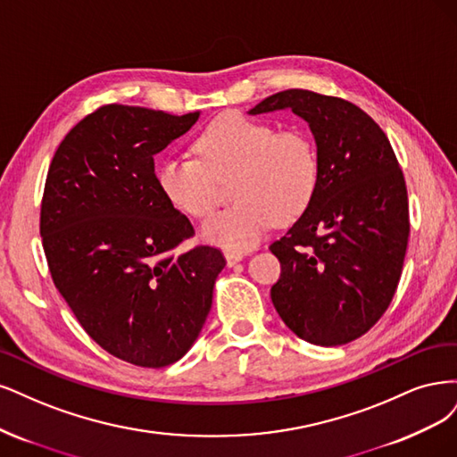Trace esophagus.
Listing matches in <instances>:
<instances>
[{
  "label": "esophagus",
  "instance_id": "34e87169",
  "mask_svg": "<svg viewBox=\"0 0 457 457\" xmlns=\"http://www.w3.org/2000/svg\"><path fill=\"white\" fill-rule=\"evenodd\" d=\"M245 258L243 253H235V250H226V260H228V266H235V263L241 262Z\"/></svg>",
  "mask_w": 457,
  "mask_h": 457
}]
</instances>
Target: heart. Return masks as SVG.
<instances>
[{
  "label": "heart",
  "mask_w": 457,
  "mask_h": 457,
  "mask_svg": "<svg viewBox=\"0 0 457 457\" xmlns=\"http://www.w3.org/2000/svg\"><path fill=\"white\" fill-rule=\"evenodd\" d=\"M197 159L169 157L157 186L174 211L207 218L218 203V182L231 179L235 204L201 228L203 239L226 250L253 248L273 222L287 226L312 207L320 186V159L302 129H281L243 113H222L194 140Z\"/></svg>",
  "instance_id": "obj_1"
}]
</instances>
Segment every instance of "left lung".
<instances>
[{
  "instance_id": "left-lung-1",
  "label": "left lung",
  "mask_w": 457,
  "mask_h": 457,
  "mask_svg": "<svg viewBox=\"0 0 457 457\" xmlns=\"http://www.w3.org/2000/svg\"><path fill=\"white\" fill-rule=\"evenodd\" d=\"M290 108L309 123L320 159L319 194L270 250L281 262L271 302L315 345H344L387 312L406 256L408 194L386 132L351 102L307 89L262 100L250 113Z\"/></svg>"
}]
</instances>
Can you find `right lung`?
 <instances>
[{"label": "right lung", "mask_w": 457, "mask_h": 457, "mask_svg": "<svg viewBox=\"0 0 457 457\" xmlns=\"http://www.w3.org/2000/svg\"><path fill=\"white\" fill-rule=\"evenodd\" d=\"M199 112L106 104L73 127L49 165L39 233L53 283L83 330L125 362L161 368L194 345L226 258L197 245L159 191L154 155Z\"/></svg>", "instance_id": "1"}]
</instances>
